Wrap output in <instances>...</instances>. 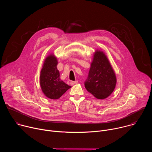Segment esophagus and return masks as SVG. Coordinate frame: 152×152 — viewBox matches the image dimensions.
Masks as SVG:
<instances>
[{
  "label": "esophagus",
  "mask_w": 152,
  "mask_h": 152,
  "mask_svg": "<svg viewBox=\"0 0 152 152\" xmlns=\"http://www.w3.org/2000/svg\"><path fill=\"white\" fill-rule=\"evenodd\" d=\"M78 83V81H77V80L71 81V82H70V83H71L72 85H75V84H76V83Z\"/></svg>",
  "instance_id": "obj_1"
}]
</instances>
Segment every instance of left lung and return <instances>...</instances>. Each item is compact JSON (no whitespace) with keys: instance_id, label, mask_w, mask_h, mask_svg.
Instances as JSON below:
<instances>
[{"instance_id":"1","label":"left lung","mask_w":152,"mask_h":152,"mask_svg":"<svg viewBox=\"0 0 152 152\" xmlns=\"http://www.w3.org/2000/svg\"><path fill=\"white\" fill-rule=\"evenodd\" d=\"M114 72L103 52L96 51L88 76L84 82L86 90L99 99L109 96L116 85Z\"/></svg>"}]
</instances>
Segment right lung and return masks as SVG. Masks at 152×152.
I'll return each instance as SVG.
<instances>
[{"label": "right lung", "instance_id": "right-lung-1", "mask_svg": "<svg viewBox=\"0 0 152 152\" xmlns=\"http://www.w3.org/2000/svg\"><path fill=\"white\" fill-rule=\"evenodd\" d=\"M57 64L56 58L53 55L49 56L45 59L39 77L43 93L51 99H59L71 88L60 79Z\"/></svg>", "mask_w": 152, "mask_h": 152}]
</instances>
